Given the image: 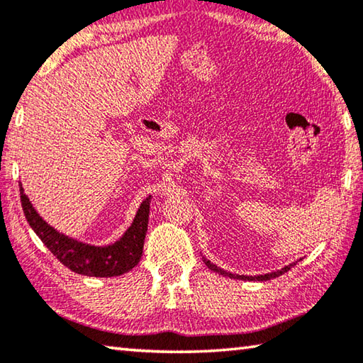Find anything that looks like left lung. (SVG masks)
<instances>
[{"instance_id":"8db88e82","label":"left lung","mask_w":363,"mask_h":363,"mask_svg":"<svg viewBox=\"0 0 363 363\" xmlns=\"http://www.w3.org/2000/svg\"><path fill=\"white\" fill-rule=\"evenodd\" d=\"M203 262L206 264V267H208V269H211L213 272H218V274H220V275H224V277L238 279V280H256V281H264V280H270V279L279 277V275L288 272V270H290V269L294 266V264H296V262H293V264H290V266H286V267H284V269L277 270V272H272V274H264V275H257V277H250V275H235V274L225 272V270H223L220 267L214 266V264H213L210 259H206V257H203Z\"/></svg>"}]
</instances>
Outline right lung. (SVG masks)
Listing matches in <instances>:
<instances>
[{"instance_id": "right-lung-1", "label": "right lung", "mask_w": 363, "mask_h": 363, "mask_svg": "<svg viewBox=\"0 0 363 363\" xmlns=\"http://www.w3.org/2000/svg\"><path fill=\"white\" fill-rule=\"evenodd\" d=\"M19 189L23 214L30 227L46 245V248L72 272L88 275V277H118L138 266L143 256L147 224H149L150 196L143 201L131 227L118 242L108 247H93V245L73 240L52 229L35 211L28 196L23 194L22 184H19Z\"/></svg>"}]
</instances>
